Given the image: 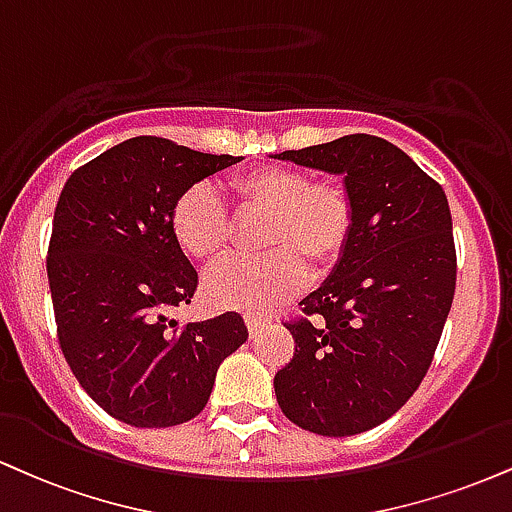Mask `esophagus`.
I'll return each mask as SVG.
<instances>
[{
    "label": "esophagus",
    "instance_id": "1",
    "mask_svg": "<svg viewBox=\"0 0 512 512\" xmlns=\"http://www.w3.org/2000/svg\"><path fill=\"white\" fill-rule=\"evenodd\" d=\"M245 324H248L250 338H255L264 329V324H267V322H264V319H260V317H245Z\"/></svg>",
    "mask_w": 512,
    "mask_h": 512
}]
</instances>
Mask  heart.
Instances as JSON below:
<instances>
[{
  "mask_svg": "<svg viewBox=\"0 0 512 512\" xmlns=\"http://www.w3.org/2000/svg\"><path fill=\"white\" fill-rule=\"evenodd\" d=\"M240 214H262L267 226L260 260H229L202 281V295L217 310H274L303 288L307 264L315 272L331 267L353 231V197L341 181H317L291 166H260L231 181ZM171 236L195 262H214L231 238L229 214L209 186H193L171 209Z\"/></svg>",
  "mask_w": 512,
  "mask_h": 512,
  "instance_id": "heart-1",
  "label": "heart"
}]
</instances>
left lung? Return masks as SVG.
I'll list each match as a JSON object with an SVG mask.
<instances>
[{"label": "left lung", "instance_id": "8db88e82", "mask_svg": "<svg viewBox=\"0 0 512 512\" xmlns=\"http://www.w3.org/2000/svg\"><path fill=\"white\" fill-rule=\"evenodd\" d=\"M272 157L343 176L355 207L346 250L300 303L319 324H288L295 355L276 372V400L312 434H362L417 391L451 312L455 245L446 193L377 135Z\"/></svg>", "mask_w": 512, "mask_h": 512}]
</instances>
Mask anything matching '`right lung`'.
<instances>
[{"instance_id": "obj_1", "label": "right lung", "mask_w": 512, "mask_h": 512, "mask_svg": "<svg viewBox=\"0 0 512 512\" xmlns=\"http://www.w3.org/2000/svg\"><path fill=\"white\" fill-rule=\"evenodd\" d=\"M240 159L140 135L80 166L61 190L47 257L61 350L85 393L131 427L200 415L219 365L248 341L238 312L186 326L166 315L197 288L171 209Z\"/></svg>"}]
</instances>
